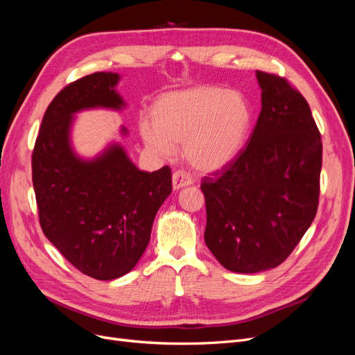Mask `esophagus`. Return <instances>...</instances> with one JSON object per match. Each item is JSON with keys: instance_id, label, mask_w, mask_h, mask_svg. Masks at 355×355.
<instances>
[{"instance_id": "1", "label": "esophagus", "mask_w": 355, "mask_h": 355, "mask_svg": "<svg viewBox=\"0 0 355 355\" xmlns=\"http://www.w3.org/2000/svg\"><path fill=\"white\" fill-rule=\"evenodd\" d=\"M171 185H173V189L178 191L180 188H185L192 185V179L189 175H187L185 171H175L173 178H171Z\"/></svg>"}]
</instances>
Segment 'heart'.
Here are the masks:
<instances>
[{
    "label": "heart",
    "mask_w": 355,
    "mask_h": 355,
    "mask_svg": "<svg viewBox=\"0 0 355 355\" xmlns=\"http://www.w3.org/2000/svg\"><path fill=\"white\" fill-rule=\"evenodd\" d=\"M153 125H142L146 149L170 158L184 145L188 163L206 173L237 159L249 141L253 110L241 92L218 85H196L170 92L154 102Z\"/></svg>",
    "instance_id": "heart-1"
}]
</instances>
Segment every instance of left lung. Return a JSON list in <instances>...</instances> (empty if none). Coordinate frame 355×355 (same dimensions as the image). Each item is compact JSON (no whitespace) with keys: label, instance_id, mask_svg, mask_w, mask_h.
<instances>
[{"label":"left lung","instance_id":"8db88e82","mask_svg":"<svg viewBox=\"0 0 355 355\" xmlns=\"http://www.w3.org/2000/svg\"><path fill=\"white\" fill-rule=\"evenodd\" d=\"M262 110L250 142L220 175L202 179L204 241L232 272L254 274L286 261L313 223L320 196L321 136L305 98L256 71Z\"/></svg>","mask_w":355,"mask_h":355}]
</instances>
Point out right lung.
Segmentation results:
<instances>
[{
    "instance_id": "1",
    "label": "right lung",
    "mask_w": 355,
    "mask_h": 355,
    "mask_svg": "<svg viewBox=\"0 0 355 355\" xmlns=\"http://www.w3.org/2000/svg\"><path fill=\"white\" fill-rule=\"evenodd\" d=\"M116 72H96L63 89L42 116L32 154V184L49 241L83 274L115 280L130 272L151 239L155 214L171 194V171L139 170L121 144L92 158L72 145L75 115L123 111ZM121 136L128 130L121 125Z\"/></svg>"
}]
</instances>
